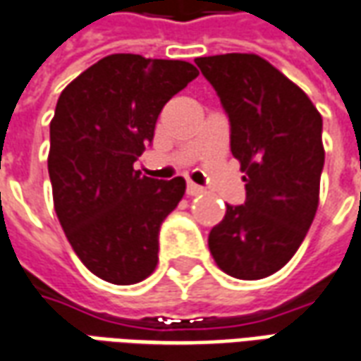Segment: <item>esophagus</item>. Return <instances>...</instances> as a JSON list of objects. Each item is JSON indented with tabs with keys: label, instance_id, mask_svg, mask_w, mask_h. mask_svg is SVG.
Masks as SVG:
<instances>
[{
	"label": "esophagus",
	"instance_id": "esophagus-1",
	"mask_svg": "<svg viewBox=\"0 0 361 361\" xmlns=\"http://www.w3.org/2000/svg\"><path fill=\"white\" fill-rule=\"evenodd\" d=\"M205 189L203 188H199L197 183H193V181H189L188 183V195L189 197H197V195H201Z\"/></svg>",
	"mask_w": 361,
	"mask_h": 361
}]
</instances>
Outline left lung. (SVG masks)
Listing matches in <instances>:
<instances>
[{
  "mask_svg": "<svg viewBox=\"0 0 361 361\" xmlns=\"http://www.w3.org/2000/svg\"><path fill=\"white\" fill-rule=\"evenodd\" d=\"M231 121V152L246 176L244 205H226L209 233L216 266L262 279L299 250L319 207L322 117L307 93L258 54L195 60Z\"/></svg>",
  "mask_w": 361,
  "mask_h": 361,
  "instance_id": "obj_1",
  "label": "left lung"
}]
</instances>
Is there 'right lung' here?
<instances>
[{
	"instance_id": "1",
	"label": "right lung",
	"mask_w": 361,
	"mask_h": 361,
	"mask_svg": "<svg viewBox=\"0 0 361 361\" xmlns=\"http://www.w3.org/2000/svg\"><path fill=\"white\" fill-rule=\"evenodd\" d=\"M199 75L185 60L109 54L64 87L50 121L49 176L58 221L85 268L133 286L158 264L160 224L185 180L140 176L133 164L158 115Z\"/></svg>"
}]
</instances>
